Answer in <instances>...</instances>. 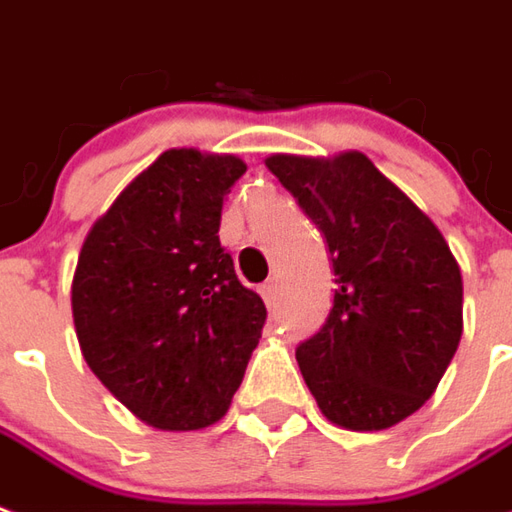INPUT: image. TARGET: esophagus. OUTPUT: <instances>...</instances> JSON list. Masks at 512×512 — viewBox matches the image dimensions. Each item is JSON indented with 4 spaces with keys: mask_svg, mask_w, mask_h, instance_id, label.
I'll return each instance as SVG.
<instances>
[{
    "mask_svg": "<svg viewBox=\"0 0 512 512\" xmlns=\"http://www.w3.org/2000/svg\"><path fill=\"white\" fill-rule=\"evenodd\" d=\"M274 293H277V282H263L260 285V296H263L266 305H274Z\"/></svg>",
    "mask_w": 512,
    "mask_h": 512,
    "instance_id": "1",
    "label": "esophagus"
}]
</instances>
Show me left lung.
I'll use <instances>...</instances> for the list:
<instances>
[{"instance_id": "8db88e82", "label": "left lung", "mask_w": 512, "mask_h": 512, "mask_svg": "<svg viewBox=\"0 0 512 512\" xmlns=\"http://www.w3.org/2000/svg\"><path fill=\"white\" fill-rule=\"evenodd\" d=\"M268 171L327 238L335 296L296 360L321 413L385 430L416 413L463 335V280L432 224L360 152L274 155Z\"/></svg>"}]
</instances>
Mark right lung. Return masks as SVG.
Segmentation results:
<instances>
[{
	"label": "right lung",
	"instance_id": "add662e5",
	"mask_svg": "<svg viewBox=\"0 0 512 512\" xmlns=\"http://www.w3.org/2000/svg\"><path fill=\"white\" fill-rule=\"evenodd\" d=\"M246 166L169 149L82 244L71 310L85 363L157 430L219 421L263 335L266 305L221 246V207Z\"/></svg>",
	"mask_w": 512,
	"mask_h": 512
}]
</instances>
